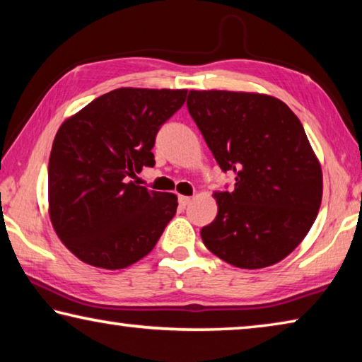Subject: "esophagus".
<instances>
[{"mask_svg":"<svg viewBox=\"0 0 362 362\" xmlns=\"http://www.w3.org/2000/svg\"><path fill=\"white\" fill-rule=\"evenodd\" d=\"M189 201H192V198H189V196H183V194L179 196V204L182 207H187L189 204Z\"/></svg>","mask_w":362,"mask_h":362,"instance_id":"obj_1","label":"esophagus"}]
</instances>
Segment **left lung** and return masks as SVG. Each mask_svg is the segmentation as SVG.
<instances>
[{
	"label": "left lung",
	"mask_w": 362,
	"mask_h": 362,
	"mask_svg": "<svg viewBox=\"0 0 362 362\" xmlns=\"http://www.w3.org/2000/svg\"><path fill=\"white\" fill-rule=\"evenodd\" d=\"M188 112L223 173L218 212L201 228L204 246L233 267L286 259L308 235L322 199V170L302 122L276 97L189 90Z\"/></svg>",
	"instance_id": "obj_1"
}]
</instances>
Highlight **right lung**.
<instances>
[{
	"label": "right lung",
	"mask_w": 362,
	"mask_h": 362,
	"mask_svg": "<svg viewBox=\"0 0 362 362\" xmlns=\"http://www.w3.org/2000/svg\"><path fill=\"white\" fill-rule=\"evenodd\" d=\"M187 89L121 88L97 97L59 127L47 168L49 217L79 260L121 269L156 246L177 196L140 187L142 168Z\"/></svg>",
	"instance_id": "right-lung-1"
}]
</instances>
